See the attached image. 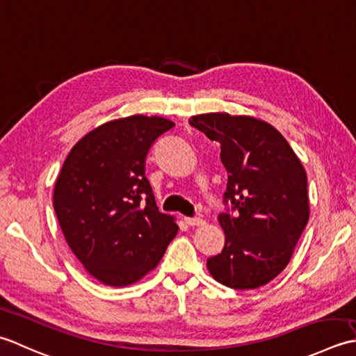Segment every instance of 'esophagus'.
Returning <instances> with one entry per match:
<instances>
[{"instance_id":"obj_1","label":"esophagus","mask_w":356,"mask_h":356,"mask_svg":"<svg viewBox=\"0 0 356 356\" xmlns=\"http://www.w3.org/2000/svg\"><path fill=\"white\" fill-rule=\"evenodd\" d=\"M184 221H186V224H188V226H204L206 224V221L202 220V218H197V216H195V218H188V216H186L184 218Z\"/></svg>"}]
</instances>
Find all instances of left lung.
I'll use <instances>...</instances> for the list:
<instances>
[{
  "label": "left lung",
  "mask_w": 356,
  "mask_h": 356,
  "mask_svg": "<svg viewBox=\"0 0 356 356\" xmlns=\"http://www.w3.org/2000/svg\"><path fill=\"white\" fill-rule=\"evenodd\" d=\"M191 126L220 143L227 170L220 213L226 235L221 253L207 259V269L232 289H257L286 269L309 221L307 175L300 158L269 122L226 112L201 113Z\"/></svg>",
  "instance_id": "1"
}]
</instances>
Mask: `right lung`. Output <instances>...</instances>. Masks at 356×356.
I'll return each mask as SVG.
<instances>
[{
	"label": "right lung",
	"instance_id": "obj_1",
	"mask_svg": "<svg viewBox=\"0 0 356 356\" xmlns=\"http://www.w3.org/2000/svg\"><path fill=\"white\" fill-rule=\"evenodd\" d=\"M173 126L132 115L104 122L67 155L54 209L70 250L106 286L134 284L154 270L175 238V218L161 213L146 178L147 152Z\"/></svg>",
	"mask_w": 356,
	"mask_h": 356
}]
</instances>
